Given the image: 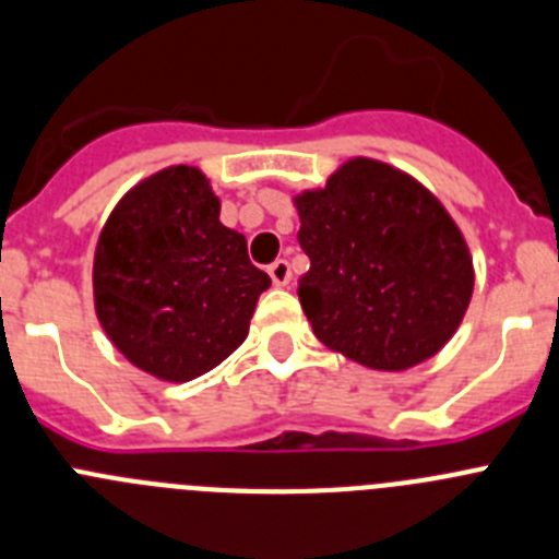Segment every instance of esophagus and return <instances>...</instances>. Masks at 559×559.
Returning a JSON list of instances; mask_svg holds the SVG:
<instances>
[{"mask_svg":"<svg viewBox=\"0 0 559 559\" xmlns=\"http://www.w3.org/2000/svg\"><path fill=\"white\" fill-rule=\"evenodd\" d=\"M270 278H273L275 286H286L292 281V267L286 259H278L275 264H270Z\"/></svg>","mask_w":559,"mask_h":559,"instance_id":"34e87169","label":"esophagus"}]
</instances>
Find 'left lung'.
Wrapping results in <instances>:
<instances>
[{
  "instance_id": "left-lung-1",
  "label": "left lung",
  "mask_w": 559,
  "mask_h": 559,
  "mask_svg": "<svg viewBox=\"0 0 559 559\" xmlns=\"http://www.w3.org/2000/svg\"><path fill=\"white\" fill-rule=\"evenodd\" d=\"M292 203L311 259L297 295L314 336L378 372L441 353L474 292L472 253L444 203L372 156H350Z\"/></svg>"
}]
</instances>
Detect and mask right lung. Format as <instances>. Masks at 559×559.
Returning a JSON list of instances; mask_svg holds the SVG:
<instances>
[{"instance_id":"1","label":"right lung","mask_w":559,"mask_h":559,"mask_svg":"<svg viewBox=\"0 0 559 559\" xmlns=\"http://www.w3.org/2000/svg\"><path fill=\"white\" fill-rule=\"evenodd\" d=\"M270 275L221 223L195 165H170L115 203L93 255V306L129 364L187 383L226 361L250 331Z\"/></svg>"}]
</instances>
